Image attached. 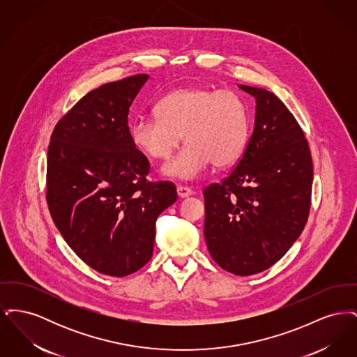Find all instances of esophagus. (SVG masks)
<instances>
[{"label": "esophagus", "instance_id": "1", "mask_svg": "<svg viewBox=\"0 0 357 357\" xmlns=\"http://www.w3.org/2000/svg\"><path fill=\"white\" fill-rule=\"evenodd\" d=\"M176 192H178V195H179L181 198H186V197H190V195L194 194V191L186 186L176 187Z\"/></svg>", "mask_w": 357, "mask_h": 357}]
</instances>
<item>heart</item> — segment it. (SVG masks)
<instances>
[{
    "label": "heart",
    "instance_id": "obj_1",
    "mask_svg": "<svg viewBox=\"0 0 357 357\" xmlns=\"http://www.w3.org/2000/svg\"><path fill=\"white\" fill-rule=\"evenodd\" d=\"M158 118L142 116L131 126L132 144L153 160H169L181 137V153L165 174L191 181L213 163L234 165L249 140L248 107L237 92L207 86H185L165 95L155 107Z\"/></svg>",
    "mask_w": 357,
    "mask_h": 357
}]
</instances>
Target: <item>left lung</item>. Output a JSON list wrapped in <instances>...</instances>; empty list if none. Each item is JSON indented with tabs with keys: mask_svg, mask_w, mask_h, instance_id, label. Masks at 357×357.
Here are the masks:
<instances>
[{
	"mask_svg": "<svg viewBox=\"0 0 357 357\" xmlns=\"http://www.w3.org/2000/svg\"><path fill=\"white\" fill-rule=\"evenodd\" d=\"M238 86L255 98V130L234 170L204 190V239L222 269L252 275L280 261L304 230L313 166L287 105L266 89Z\"/></svg>",
	"mask_w": 357,
	"mask_h": 357,
	"instance_id": "left-lung-1",
	"label": "left lung"
}]
</instances>
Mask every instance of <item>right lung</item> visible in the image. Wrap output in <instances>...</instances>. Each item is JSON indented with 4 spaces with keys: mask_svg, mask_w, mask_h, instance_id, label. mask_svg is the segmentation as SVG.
<instances>
[{
    "mask_svg": "<svg viewBox=\"0 0 357 357\" xmlns=\"http://www.w3.org/2000/svg\"><path fill=\"white\" fill-rule=\"evenodd\" d=\"M149 75L88 92L57 121L47 159V202L69 248L96 272L124 277L153 257L155 222L176 201L172 182H149L128 112Z\"/></svg>",
    "mask_w": 357,
    "mask_h": 357,
    "instance_id": "1",
    "label": "right lung"
}]
</instances>
